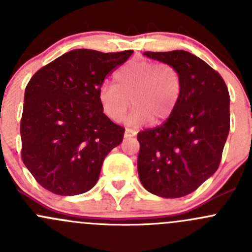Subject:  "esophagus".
I'll list each match as a JSON object with an SVG mask.
<instances>
[{
    "mask_svg": "<svg viewBox=\"0 0 252 252\" xmlns=\"http://www.w3.org/2000/svg\"><path fill=\"white\" fill-rule=\"evenodd\" d=\"M135 134L136 131L130 128H126V131H124V136H126V138H129V136H135Z\"/></svg>",
    "mask_w": 252,
    "mask_h": 252,
    "instance_id": "1",
    "label": "esophagus"
}]
</instances>
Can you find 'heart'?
Returning <instances> with one entry per match:
<instances>
[{
	"label": "heart",
	"mask_w": 252,
	"mask_h": 252,
	"mask_svg": "<svg viewBox=\"0 0 252 252\" xmlns=\"http://www.w3.org/2000/svg\"><path fill=\"white\" fill-rule=\"evenodd\" d=\"M182 91V78L168 63L134 61L119 68L114 84H105L98 91L103 113L119 122L128 111L130 123L164 121L173 113Z\"/></svg>",
	"instance_id": "b5f03b06"
}]
</instances>
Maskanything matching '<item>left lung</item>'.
Returning <instances> with one entry per match:
<instances>
[{"instance_id": "8db88e82", "label": "left lung", "mask_w": 252, "mask_h": 252, "mask_svg": "<svg viewBox=\"0 0 252 252\" xmlns=\"http://www.w3.org/2000/svg\"><path fill=\"white\" fill-rule=\"evenodd\" d=\"M177 68L182 91L173 113L138 134V172L147 191L182 197L218 169L230 128L229 93L217 70L183 50L145 52Z\"/></svg>"}]
</instances>
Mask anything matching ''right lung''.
<instances>
[{
  "label": "right lung",
  "mask_w": 252,
  "mask_h": 252,
  "mask_svg": "<svg viewBox=\"0 0 252 252\" xmlns=\"http://www.w3.org/2000/svg\"><path fill=\"white\" fill-rule=\"evenodd\" d=\"M133 51L73 50L40 68L25 88L22 159L42 188L72 196L96 184L103 159L123 140V126L101 107L103 80Z\"/></svg>",
  "instance_id": "add662e5"
}]
</instances>
